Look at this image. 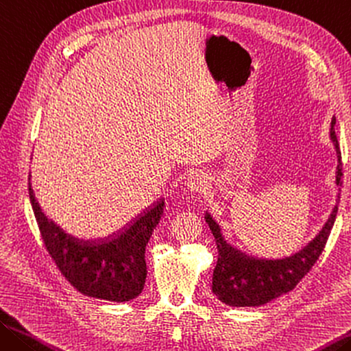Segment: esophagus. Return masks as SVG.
Segmentation results:
<instances>
[{"label": "esophagus", "instance_id": "1", "mask_svg": "<svg viewBox=\"0 0 351 351\" xmlns=\"http://www.w3.org/2000/svg\"><path fill=\"white\" fill-rule=\"evenodd\" d=\"M185 186L189 193L200 194L206 188V176L200 171L189 172L185 179Z\"/></svg>", "mask_w": 351, "mask_h": 351}]
</instances>
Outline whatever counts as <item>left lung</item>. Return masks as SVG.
Listing matches in <instances>:
<instances>
[{
    "instance_id": "obj_1",
    "label": "left lung",
    "mask_w": 351,
    "mask_h": 351,
    "mask_svg": "<svg viewBox=\"0 0 351 351\" xmlns=\"http://www.w3.org/2000/svg\"><path fill=\"white\" fill-rule=\"evenodd\" d=\"M335 124L336 119L332 118L330 140L337 155L335 182L336 186H339L342 182V163ZM337 205L336 199V205L332 206L328 219L306 245H303L295 254L283 258L255 256L241 250L238 245L230 244L223 237L221 223L206 210L204 219L208 223L217 245V263L213 272V286H211L217 298L228 306H261L294 289L324 252L326 239L335 226Z\"/></svg>"
}]
</instances>
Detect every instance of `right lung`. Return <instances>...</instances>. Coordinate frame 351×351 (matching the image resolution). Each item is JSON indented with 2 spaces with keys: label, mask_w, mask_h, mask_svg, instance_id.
<instances>
[{
  "label": "right lung",
  "mask_w": 351,
  "mask_h": 351,
  "mask_svg": "<svg viewBox=\"0 0 351 351\" xmlns=\"http://www.w3.org/2000/svg\"><path fill=\"white\" fill-rule=\"evenodd\" d=\"M29 174V197L46 250L79 292L108 302H129L141 294L147 275L145 252L162 216L160 197L107 237L84 239L46 216Z\"/></svg>",
  "instance_id": "obj_1"
}]
</instances>
